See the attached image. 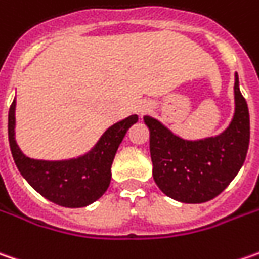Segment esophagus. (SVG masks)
I'll return each instance as SVG.
<instances>
[{"instance_id":"34e87169","label":"esophagus","mask_w":259,"mask_h":259,"mask_svg":"<svg viewBox=\"0 0 259 259\" xmlns=\"http://www.w3.org/2000/svg\"><path fill=\"white\" fill-rule=\"evenodd\" d=\"M150 110H151V103H150L149 100H143V102H140L138 106H137V112H138L140 115H144V113H147Z\"/></svg>"}]
</instances>
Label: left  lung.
Here are the masks:
<instances>
[{
	"label": "left lung",
	"instance_id": "left-lung-1",
	"mask_svg": "<svg viewBox=\"0 0 259 259\" xmlns=\"http://www.w3.org/2000/svg\"><path fill=\"white\" fill-rule=\"evenodd\" d=\"M235 113L219 136L184 140L160 121L144 116L150 131L153 178L163 194L181 202L213 200L238 175L249 147V110L235 72Z\"/></svg>",
	"mask_w": 259,
	"mask_h": 259
}]
</instances>
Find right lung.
I'll list each match as a JSON object with an SVG mask.
<instances>
[{
	"mask_svg": "<svg viewBox=\"0 0 259 259\" xmlns=\"http://www.w3.org/2000/svg\"><path fill=\"white\" fill-rule=\"evenodd\" d=\"M137 115H130L109 126L95 147L83 156L65 160L27 157L16 141V99L8 110V141L21 176L46 200L62 207L80 208L99 200L109 187L110 167L116 150Z\"/></svg>",
	"mask_w": 259,
	"mask_h": 259,
	"instance_id": "obj_1",
	"label": "right lung"
}]
</instances>
